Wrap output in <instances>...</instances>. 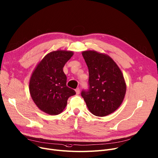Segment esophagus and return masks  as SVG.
Returning a JSON list of instances; mask_svg holds the SVG:
<instances>
[{
    "instance_id": "34e87169",
    "label": "esophagus",
    "mask_w": 158,
    "mask_h": 158,
    "mask_svg": "<svg viewBox=\"0 0 158 158\" xmlns=\"http://www.w3.org/2000/svg\"><path fill=\"white\" fill-rule=\"evenodd\" d=\"M76 94H79L80 93V89H79V88H76Z\"/></svg>"
}]
</instances>
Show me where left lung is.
Masks as SVG:
<instances>
[{"instance_id": "left-lung-1", "label": "left lung", "mask_w": 158, "mask_h": 158, "mask_svg": "<svg viewBox=\"0 0 158 158\" xmlns=\"http://www.w3.org/2000/svg\"><path fill=\"white\" fill-rule=\"evenodd\" d=\"M88 67V89L81 91L89 111L94 115H107L121 106L127 86L123 73L109 56L94 51L82 52Z\"/></svg>"}]
</instances>
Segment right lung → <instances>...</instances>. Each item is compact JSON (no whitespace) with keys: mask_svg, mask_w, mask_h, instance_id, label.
I'll return each mask as SVG.
<instances>
[{"mask_svg":"<svg viewBox=\"0 0 158 158\" xmlns=\"http://www.w3.org/2000/svg\"><path fill=\"white\" fill-rule=\"evenodd\" d=\"M73 52L55 51L49 52L37 65L31 76L30 93L36 106L50 115L64 110L68 98L76 91L67 86V76L63 68Z\"/></svg>","mask_w":158,"mask_h":158,"instance_id":"obj_1","label":"right lung"}]
</instances>
